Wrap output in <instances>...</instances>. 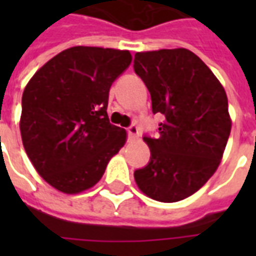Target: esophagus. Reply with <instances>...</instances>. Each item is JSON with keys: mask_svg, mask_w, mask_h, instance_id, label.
Masks as SVG:
<instances>
[{"mask_svg": "<svg viewBox=\"0 0 256 256\" xmlns=\"http://www.w3.org/2000/svg\"><path fill=\"white\" fill-rule=\"evenodd\" d=\"M126 132H128V138H137L140 136V128L137 124H130V126L126 128Z\"/></svg>", "mask_w": 256, "mask_h": 256, "instance_id": "1", "label": "esophagus"}]
</instances>
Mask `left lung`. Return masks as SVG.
<instances>
[{
	"label": "left lung",
	"instance_id": "1",
	"mask_svg": "<svg viewBox=\"0 0 256 256\" xmlns=\"http://www.w3.org/2000/svg\"><path fill=\"white\" fill-rule=\"evenodd\" d=\"M133 67L150 90L152 112L163 115L158 137L144 136L150 158L134 180L154 200L180 202L220 166L232 128L225 89L184 48L136 53Z\"/></svg>",
	"mask_w": 256,
	"mask_h": 256
}]
</instances>
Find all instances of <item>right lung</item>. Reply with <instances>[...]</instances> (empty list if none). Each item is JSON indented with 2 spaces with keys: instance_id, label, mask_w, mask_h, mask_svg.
I'll list each match as a JSON object with an SVG mask.
<instances>
[{
  "instance_id": "right-lung-1",
  "label": "right lung",
  "mask_w": 256,
  "mask_h": 256,
  "mask_svg": "<svg viewBox=\"0 0 256 256\" xmlns=\"http://www.w3.org/2000/svg\"><path fill=\"white\" fill-rule=\"evenodd\" d=\"M132 63L128 50L66 49L41 67L22 97L20 132L26 154L53 188L79 193L98 182L126 132L110 123L114 80Z\"/></svg>"
}]
</instances>
